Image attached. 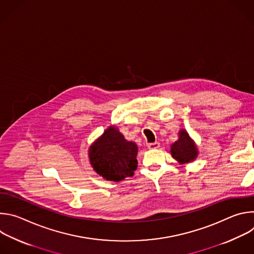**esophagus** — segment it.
<instances>
[{
    "label": "esophagus",
    "mask_w": 254,
    "mask_h": 254,
    "mask_svg": "<svg viewBox=\"0 0 254 254\" xmlns=\"http://www.w3.org/2000/svg\"><path fill=\"white\" fill-rule=\"evenodd\" d=\"M148 148H149V149H151V150H154V149H159V148H160V142H159V141L150 142V143H148Z\"/></svg>",
    "instance_id": "obj_1"
}]
</instances>
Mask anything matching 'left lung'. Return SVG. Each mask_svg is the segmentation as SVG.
Listing matches in <instances>:
<instances>
[{"instance_id":"left-lung-1","label":"left lung","mask_w":254,"mask_h":254,"mask_svg":"<svg viewBox=\"0 0 254 254\" xmlns=\"http://www.w3.org/2000/svg\"><path fill=\"white\" fill-rule=\"evenodd\" d=\"M171 154L180 164L191 163L197 158L198 149L185 129L180 130L179 139L171 146Z\"/></svg>"}]
</instances>
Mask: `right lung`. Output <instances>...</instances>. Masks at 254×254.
<instances>
[{"instance_id": "1", "label": "right lung", "mask_w": 254, "mask_h": 254, "mask_svg": "<svg viewBox=\"0 0 254 254\" xmlns=\"http://www.w3.org/2000/svg\"><path fill=\"white\" fill-rule=\"evenodd\" d=\"M137 146L128 141L118 127L111 126L89 148V162L93 170L107 181L124 180L137 168Z\"/></svg>"}]
</instances>
